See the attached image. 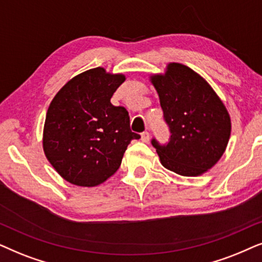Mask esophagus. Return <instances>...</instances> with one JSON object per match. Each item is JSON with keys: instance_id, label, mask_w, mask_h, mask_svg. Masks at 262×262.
<instances>
[{"instance_id": "1", "label": "esophagus", "mask_w": 262, "mask_h": 262, "mask_svg": "<svg viewBox=\"0 0 262 262\" xmlns=\"http://www.w3.org/2000/svg\"><path fill=\"white\" fill-rule=\"evenodd\" d=\"M141 141L142 142H148L149 141V133H148V132H144V133L141 134Z\"/></svg>"}]
</instances>
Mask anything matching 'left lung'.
<instances>
[{"label": "left lung", "instance_id": "left-lung-1", "mask_svg": "<svg viewBox=\"0 0 262 262\" xmlns=\"http://www.w3.org/2000/svg\"><path fill=\"white\" fill-rule=\"evenodd\" d=\"M149 81L171 132L166 146L152 140L162 165L187 177L207 172L224 155L231 134L224 103L206 80L182 63L170 62Z\"/></svg>", "mask_w": 262, "mask_h": 262}]
</instances>
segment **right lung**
<instances>
[{
  "instance_id": "add662e5",
  "label": "right lung",
  "mask_w": 262,
  "mask_h": 262,
  "mask_svg": "<svg viewBox=\"0 0 262 262\" xmlns=\"http://www.w3.org/2000/svg\"><path fill=\"white\" fill-rule=\"evenodd\" d=\"M125 75L103 67L75 75L56 93L43 129L44 155L62 179L96 187L114 175L129 142L139 139L128 111L110 103Z\"/></svg>"
}]
</instances>
